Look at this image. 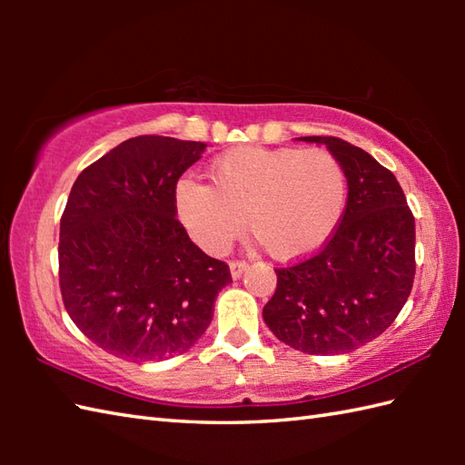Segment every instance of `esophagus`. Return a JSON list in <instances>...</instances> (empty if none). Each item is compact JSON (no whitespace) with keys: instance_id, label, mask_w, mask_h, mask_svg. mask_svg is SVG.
Returning <instances> with one entry per match:
<instances>
[{"instance_id":"1","label":"esophagus","mask_w":465,"mask_h":465,"mask_svg":"<svg viewBox=\"0 0 465 465\" xmlns=\"http://www.w3.org/2000/svg\"><path fill=\"white\" fill-rule=\"evenodd\" d=\"M245 270H248V263H245V262H232V263H230V273H232L233 280L242 278V273H243Z\"/></svg>"}]
</instances>
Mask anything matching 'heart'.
<instances>
[{
	"label": "heart",
	"mask_w": 465,
	"mask_h": 465,
	"mask_svg": "<svg viewBox=\"0 0 465 465\" xmlns=\"http://www.w3.org/2000/svg\"><path fill=\"white\" fill-rule=\"evenodd\" d=\"M212 185L183 177L175 185L177 220L197 248L222 255L245 227L272 258L315 253L338 230L348 182L325 150H263L242 145L215 157Z\"/></svg>",
	"instance_id": "1"
}]
</instances>
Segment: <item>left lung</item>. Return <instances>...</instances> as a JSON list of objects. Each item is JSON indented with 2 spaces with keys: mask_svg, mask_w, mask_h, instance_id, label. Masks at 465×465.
<instances>
[{
  "mask_svg": "<svg viewBox=\"0 0 465 465\" xmlns=\"http://www.w3.org/2000/svg\"><path fill=\"white\" fill-rule=\"evenodd\" d=\"M325 145L348 180V203L325 248L275 270L278 288L263 322L290 348L335 355L378 338L398 318L416 273V223L390 170L340 137L308 135Z\"/></svg>",
  "mask_w": 465,
  "mask_h": 465,
  "instance_id": "8db88e82",
  "label": "left lung"
}]
</instances>
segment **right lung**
<instances>
[{"label": "right lung", "mask_w": 465, "mask_h": 465, "mask_svg": "<svg viewBox=\"0 0 465 465\" xmlns=\"http://www.w3.org/2000/svg\"><path fill=\"white\" fill-rule=\"evenodd\" d=\"M207 143L132 137L77 175L59 223V288L69 318L127 361L187 351L213 318L230 268L175 220V185Z\"/></svg>", "instance_id": "right-lung-1"}]
</instances>
